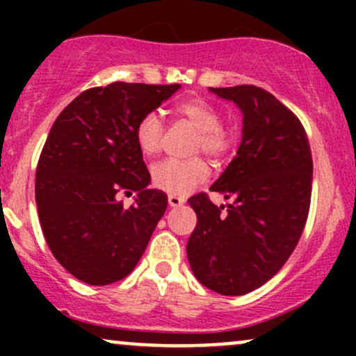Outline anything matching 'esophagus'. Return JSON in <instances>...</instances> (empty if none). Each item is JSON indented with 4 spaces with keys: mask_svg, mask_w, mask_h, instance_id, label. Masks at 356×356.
I'll list each match as a JSON object with an SVG mask.
<instances>
[{
    "mask_svg": "<svg viewBox=\"0 0 356 356\" xmlns=\"http://www.w3.org/2000/svg\"><path fill=\"white\" fill-rule=\"evenodd\" d=\"M184 202H186L184 201V197H179V195H169V206L170 207H179V206H182Z\"/></svg>",
    "mask_w": 356,
    "mask_h": 356,
    "instance_id": "esophagus-1",
    "label": "esophagus"
}]
</instances>
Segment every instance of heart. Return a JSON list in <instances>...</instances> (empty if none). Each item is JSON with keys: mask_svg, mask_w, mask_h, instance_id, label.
<instances>
[{"mask_svg": "<svg viewBox=\"0 0 356 356\" xmlns=\"http://www.w3.org/2000/svg\"><path fill=\"white\" fill-rule=\"evenodd\" d=\"M174 113L184 118L197 130L194 149L207 154L214 161L229 157L234 150L236 132L231 127L220 124L219 110L202 99H186L174 105ZM136 142L144 155H155L161 152L164 144V124L159 113H145L136 127ZM152 182L159 189L172 195H186L206 182L211 175V167L201 157L187 159H165L157 162L150 170Z\"/></svg>", "mask_w": 356, "mask_h": 356, "instance_id": "1", "label": "heart"}]
</instances>
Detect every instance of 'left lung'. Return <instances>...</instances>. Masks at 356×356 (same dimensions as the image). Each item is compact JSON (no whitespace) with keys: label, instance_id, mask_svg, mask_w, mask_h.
I'll list each match as a JSON object with an SVG mask.
<instances>
[{"label":"left lung","instance_id":"left-lung-1","mask_svg":"<svg viewBox=\"0 0 356 356\" xmlns=\"http://www.w3.org/2000/svg\"><path fill=\"white\" fill-rule=\"evenodd\" d=\"M243 112L238 154L211 186L227 207L195 194L197 216L187 257L201 284L224 296L246 295L283 268L295 251L312 201L313 157L300 118L254 85L211 88Z\"/></svg>","mask_w":356,"mask_h":356}]
</instances>
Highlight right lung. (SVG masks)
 I'll list each match as a JSON object with an SVG mask.
<instances>
[{
  "mask_svg": "<svg viewBox=\"0 0 356 356\" xmlns=\"http://www.w3.org/2000/svg\"><path fill=\"white\" fill-rule=\"evenodd\" d=\"M181 85L113 81L81 92L56 117L36 167L35 199L48 248L76 280L105 286L137 266L167 209L136 127ZM120 191L138 192L124 208Z\"/></svg>",
  "mask_w": 356,
  "mask_h": 356,
  "instance_id": "right-lung-1",
  "label": "right lung"
}]
</instances>
